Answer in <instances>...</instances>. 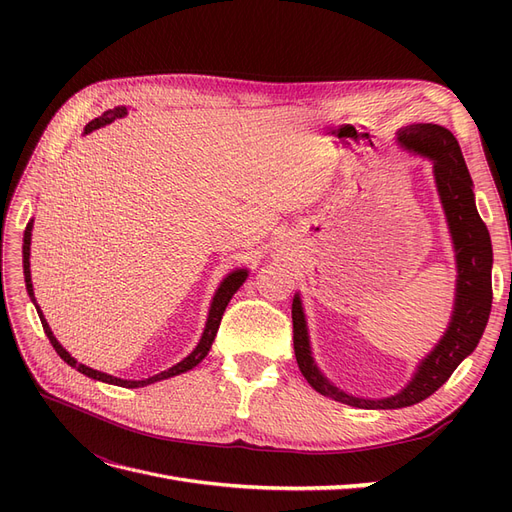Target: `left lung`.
Returning <instances> with one entry per match:
<instances>
[{
    "label": "left lung",
    "mask_w": 512,
    "mask_h": 512,
    "mask_svg": "<svg viewBox=\"0 0 512 512\" xmlns=\"http://www.w3.org/2000/svg\"><path fill=\"white\" fill-rule=\"evenodd\" d=\"M128 113H130L128 106H115V108H111V111H104L100 117H96L94 121L87 123L85 130H83V136H85V134H91L94 130H100V128L108 126V123H113L115 119L126 117ZM32 230H34V218L29 220V224H27V228H25V235H23V275H25L27 294H29V299H32V303L36 305V312H38V316H40L42 329H44L46 337H49L51 346L55 348V352L61 356V359H64V361H66L70 367H74L76 371H81L83 376H87V378H91V380H98V382L123 386V389H138V386H147V384H153V382L168 380V378H173V376L185 374V371H190L192 367H196L200 361H203L205 356H207V352H209V348H211V344H213L215 333H218V327H220V320H222V316H224L226 305L230 303L232 294H235V292L243 286V282L247 280V269H235V271H230V273L224 277V280L220 282L218 290H215V294H213V301H211V307H209L207 327H205V331H203V337H200L198 346H196L188 356H185L183 361H179L177 365L160 371V374L151 376V378H147V380H123V378H117V376H111V374H104V371H100V369H94V367L79 363L64 346H61V344L57 342V337L53 335V331H51V327H49V322H46V318H44V314H42V309H40V305H38V301H36V297H34L32 269H29V256H32ZM294 354H297V363H299V369H301L303 378L309 382V386H312L314 391H318V386H322V389H329V391L346 395L344 391H339L337 386H333V382H329V378L324 376L322 371H320L318 363L314 361L312 344H309L307 333H305V337L299 339L297 344H294ZM320 395H322V393H320Z\"/></svg>",
    "instance_id": "left-lung-1"
}]
</instances>
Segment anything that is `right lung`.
<instances>
[{
    "instance_id": "obj_1",
    "label": "right lung",
    "mask_w": 512,
    "mask_h": 512,
    "mask_svg": "<svg viewBox=\"0 0 512 512\" xmlns=\"http://www.w3.org/2000/svg\"><path fill=\"white\" fill-rule=\"evenodd\" d=\"M395 143L412 156H421L433 164V179L453 239L457 280L455 303L448 327L440 342L418 361L410 382L399 393L384 399H363L342 395L318 386V393L342 404L365 410H395L414 406L436 393L451 378L457 365L474 352L483 337L491 312V267L493 252L489 230L480 220L474 203V183L461 156L457 138L438 123H408L395 132ZM294 344L307 333V318L299 294L292 299ZM309 337V333H307Z\"/></svg>"
}]
</instances>
